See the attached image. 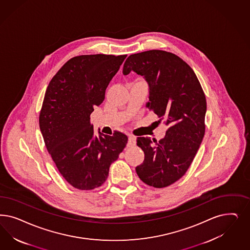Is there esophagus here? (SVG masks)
<instances>
[{"mask_svg":"<svg viewBox=\"0 0 250 250\" xmlns=\"http://www.w3.org/2000/svg\"><path fill=\"white\" fill-rule=\"evenodd\" d=\"M136 145V137L133 135H129V141H128V146H134Z\"/></svg>","mask_w":250,"mask_h":250,"instance_id":"1","label":"esophagus"}]
</instances>
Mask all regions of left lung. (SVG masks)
I'll return each mask as SVG.
<instances>
[{
	"label": "left lung",
	"instance_id": "obj_1",
	"mask_svg": "<svg viewBox=\"0 0 250 250\" xmlns=\"http://www.w3.org/2000/svg\"><path fill=\"white\" fill-rule=\"evenodd\" d=\"M131 71L145 76L149 84L146 106L167 126L159 142L137 138L145 160L136 173L145 184L161 188L183 177L193 161L205 133L206 97L190 66L171 52L152 49L131 54L123 74Z\"/></svg>",
	"mask_w": 250,
	"mask_h": 250
}]
</instances>
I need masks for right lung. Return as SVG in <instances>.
I'll return each mask as SVG.
<instances>
[{
  "instance_id": "obj_1",
  "label": "right lung",
  "mask_w": 250,
  "mask_h": 250,
  "mask_svg": "<svg viewBox=\"0 0 250 250\" xmlns=\"http://www.w3.org/2000/svg\"><path fill=\"white\" fill-rule=\"evenodd\" d=\"M127 55H81L53 76L40 113L44 143L65 180L81 190L102 185L109 167L128 143L121 131L94 134L90 115L105 99V89Z\"/></svg>"
}]
</instances>
